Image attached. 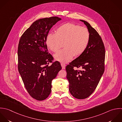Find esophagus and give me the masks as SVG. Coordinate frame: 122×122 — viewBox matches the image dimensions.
I'll return each instance as SVG.
<instances>
[{"label":"esophagus","mask_w":122,"mask_h":122,"mask_svg":"<svg viewBox=\"0 0 122 122\" xmlns=\"http://www.w3.org/2000/svg\"><path fill=\"white\" fill-rule=\"evenodd\" d=\"M61 66H62V69H65V67H66V65L64 64H61Z\"/></svg>","instance_id":"34e87169"}]
</instances>
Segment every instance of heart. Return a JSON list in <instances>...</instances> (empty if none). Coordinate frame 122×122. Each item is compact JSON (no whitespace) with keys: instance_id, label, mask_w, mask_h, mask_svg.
<instances>
[{"instance_id":"heart-1","label":"heart","mask_w":122,"mask_h":122,"mask_svg":"<svg viewBox=\"0 0 122 122\" xmlns=\"http://www.w3.org/2000/svg\"><path fill=\"white\" fill-rule=\"evenodd\" d=\"M90 40L88 30L80 25L67 23L58 27L56 34H49L46 38L48 48L52 52H58L64 44L65 49L54 55L55 60L62 63L69 62L75 56L84 53Z\"/></svg>"}]
</instances>
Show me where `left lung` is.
Wrapping results in <instances>:
<instances>
[{
	"label": "left lung",
	"instance_id": "8db88e82",
	"mask_svg": "<svg viewBox=\"0 0 122 122\" xmlns=\"http://www.w3.org/2000/svg\"><path fill=\"white\" fill-rule=\"evenodd\" d=\"M90 33L88 46L83 54L72 61L66 68L71 94L79 99L89 97L95 91L105 70V49L102 40L86 21L83 20ZM81 67L82 71L73 68Z\"/></svg>",
	"mask_w": 122,
	"mask_h": 122
}]
</instances>
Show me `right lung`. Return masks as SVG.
<instances>
[{"label":"right lung","mask_w":122,"mask_h":122,"mask_svg":"<svg viewBox=\"0 0 122 122\" xmlns=\"http://www.w3.org/2000/svg\"><path fill=\"white\" fill-rule=\"evenodd\" d=\"M61 18L56 16L35 21L21 36L18 47V69L25 86L33 98L42 101L51 92L52 81L62 69L48 52L49 31Z\"/></svg>","instance_id":"add662e5"}]
</instances>
